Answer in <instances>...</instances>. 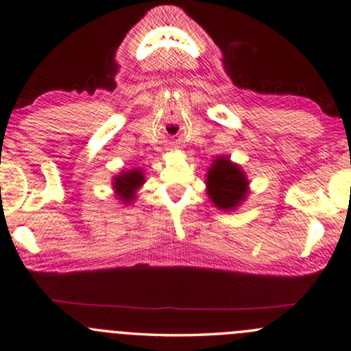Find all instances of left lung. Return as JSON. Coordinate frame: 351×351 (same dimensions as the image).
<instances>
[{"mask_svg":"<svg viewBox=\"0 0 351 351\" xmlns=\"http://www.w3.org/2000/svg\"><path fill=\"white\" fill-rule=\"evenodd\" d=\"M207 193L215 207L221 210H232L247 194L245 173L228 158H217L207 173Z\"/></svg>","mask_w":351,"mask_h":351,"instance_id":"obj_1","label":"left lung"}]
</instances>
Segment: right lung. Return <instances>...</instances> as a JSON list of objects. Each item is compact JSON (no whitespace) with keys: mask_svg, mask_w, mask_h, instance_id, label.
<instances>
[{"mask_svg":"<svg viewBox=\"0 0 351 351\" xmlns=\"http://www.w3.org/2000/svg\"><path fill=\"white\" fill-rule=\"evenodd\" d=\"M144 183V176H143V171L139 170H131L128 173H123V175H119L114 178V183H113V188L117 189L118 196L121 201L124 202H130L134 199V191L139 188L141 184Z\"/></svg>","mask_w":351,"mask_h":351,"instance_id":"1","label":"right lung"}]
</instances>
